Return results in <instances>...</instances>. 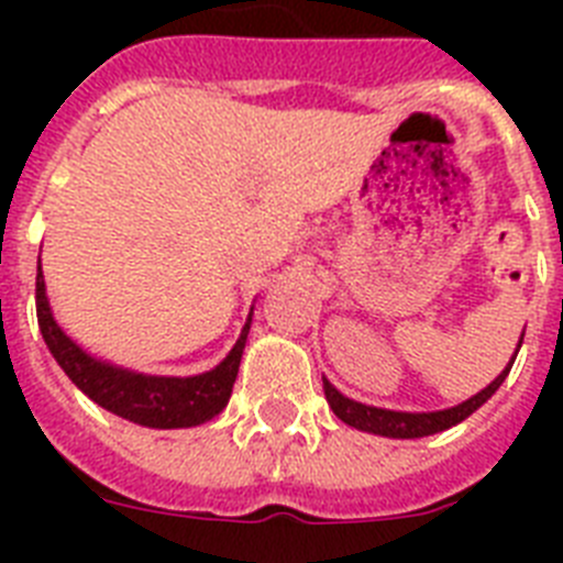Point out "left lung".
<instances>
[{
  "label": "left lung",
  "mask_w": 563,
  "mask_h": 563,
  "mask_svg": "<svg viewBox=\"0 0 563 563\" xmlns=\"http://www.w3.org/2000/svg\"><path fill=\"white\" fill-rule=\"evenodd\" d=\"M521 338H519V346H521ZM516 355H519V350H516ZM516 355L510 357V363H507L505 369H501V375L496 377L490 386H485L479 395H474L471 400L460 402V406H454V409H442V411L377 409V406H366V402H357V400H350V397H343L341 391H338L335 386L327 380V377H324V395H327V402H330V409L335 411L338 420H343L346 426H352V429L369 431V434H380V437H395V440H415V437H429V434H437V431L451 429V426H456V422H462L465 417L474 415L482 402L490 400V397L496 395V389H499L501 383H505V377H507V372H510V366H514Z\"/></svg>",
  "instance_id": "1"
}]
</instances>
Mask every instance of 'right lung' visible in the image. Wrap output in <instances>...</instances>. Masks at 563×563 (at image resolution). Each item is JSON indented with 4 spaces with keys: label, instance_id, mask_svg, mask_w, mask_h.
<instances>
[{
    "label": "right lung",
    "instance_id": "obj_1",
    "mask_svg": "<svg viewBox=\"0 0 563 563\" xmlns=\"http://www.w3.org/2000/svg\"><path fill=\"white\" fill-rule=\"evenodd\" d=\"M36 316L47 350L67 372L69 380L107 411L137 426H148V429H191L220 415L231 400L239 361H242L247 332H251V316H247V324L242 327V335L233 343L225 361L202 375L157 377L121 369V366L87 355L56 324L47 292H44L42 258H38L36 273Z\"/></svg>",
    "mask_w": 563,
    "mask_h": 563
}]
</instances>
